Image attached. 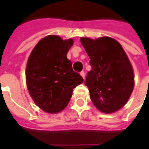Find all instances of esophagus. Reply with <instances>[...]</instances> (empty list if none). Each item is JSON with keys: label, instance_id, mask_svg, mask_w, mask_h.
I'll return each instance as SVG.
<instances>
[{"label": "esophagus", "instance_id": "esophagus-1", "mask_svg": "<svg viewBox=\"0 0 149 149\" xmlns=\"http://www.w3.org/2000/svg\"><path fill=\"white\" fill-rule=\"evenodd\" d=\"M80 74H81V77H82L84 79V77H85V74H84V72H83V71L81 72H80Z\"/></svg>", "mask_w": 149, "mask_h": 149}]
</instances>
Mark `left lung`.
<instances>
[{
  "instance_id": "8db88e82",
  "label": "left lung",
  "mask_w": 149,
  "mask_h": 149,
  "mask_svg": "<svg viewBox=\"0 0 149 149\" xmlns=\"http://www.w3.org/2000/svg\"><path fill=\"white\" fill-rule=\"evenodd\" d=\"M81 42L92 66L85 81L91 100L101 112H116L126 104L134 88L131 62L121 45L112 37H81Z\"/></svg>"
}]
</instances>
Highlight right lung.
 <instances>
[{
  "instance_id": "right-lung-1",
  "label": "right lung",
  "mask_w": 149,
  "mask_h": 149,
  "mask_svg": "<svg viewBox=\"0 0 149 149\" xmlns=\"http://www.w3.org/2000/svg\"><path fill=\"white\" fill-rule=\"evenodd\" d=\"M72 45V38L63 40L57 35H49L40 40L28 58V91L34 103L45 112L56 114L65 109L73 88L84 82L67 59Z\"/></svg>"
}]
</instances>
